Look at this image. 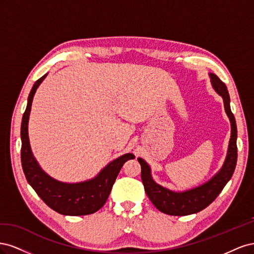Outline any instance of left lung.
Instances as JSON below:
<instances>
[{"label":"left lung","instance_id":"left-lung-1","mask_svg":"<svg viewBox=\"0 0 254 254\" xmlns=\"http://www.w3.org/2000/svg\"><path fill=\"white\" fill-rule=\"evenodd\" d=\"M209 76L212 88L224 101L225 111L231 124V136H230L227 156L220 170L210 180L200 186L177 191L158 184L152 178L151 168L148 163L144 159L137 158V161L141 164V178L146 194L159 211L168 215L184 216V215L195 214L205 209L219 195L228 181L231 179L235 170L237 161V128L235 118L230 108V95L226 84L216 75L210 73Z\"/></svg>","mask_w":254,"mask_h":254}]
</instances>
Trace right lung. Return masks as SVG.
<instances>
[{"mask_svg": "<svg viewBox=\"0 0 254 254\" xmlns=\"http://www.w3.org/2000/svg\"><path fill=\"white\" fill-rule=\"evenodd\" d=\"M43 75L33 86L27 98L26 110L21 124V162L23 172L36 193L51 209L63 215L80 216L93 214L105 204L109 197L115 179L122 166L128 160L134 159L132 153H125L107 164L94 178L86 181L67 183L54 179L45 173L34 157L28 137V120L34 95L40 83L47 77Z\"/></svg>", "mask_w": 254, "mask_h": 254, "instance_id": "obj_1", "label": "right lung"}]
</instances>
